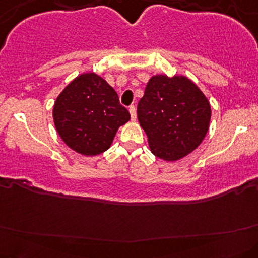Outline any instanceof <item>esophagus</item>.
I'll return each instance as SVG.
<instances>
[{"label":"esophagus","instance_id":"34e87169","mask_svg":"<svg viewBox=\"0 0 258 258\" xmlns=\"http://www.w3.org/2000/svg\"><path fill=\"white\" fill-rule=\"evenodd\" d=\"M128 111H130V114H131L132 120H136V117H137V111H136V106L135 105L130 106Z\"/></svg>","mask_w":258,"mask_h":258}]
</instances>
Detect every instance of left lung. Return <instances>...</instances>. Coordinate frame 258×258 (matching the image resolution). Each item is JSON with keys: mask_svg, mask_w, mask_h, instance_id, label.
<instances>
[{"mask_svg": "<svg viewBox=\"0 0 258 258\" xmlns=\"http://www.w3.org/2000/svg\"><path fill=\"white\" fill-rule=\"evenodd\" d=\"M137 114L154 155L176 161L203 142L209 130L211 106L189 79L156 75L148 82Z\"/></svg>", "mask_w": 258, "mask_h": 258, "instance_id": "8db88e82", "label": "left lung"}]
</instances>
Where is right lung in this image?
Masks as SVG:
<instances>
[{
  "instance_id": "1",
  "label": "right lung",
  "mask_w": 258,
  "mask_h": 258,
  "mask_svg": "<svg viewBox=\"0 0 258 258\" xmlns=\"http://www.w3.org/2000/svg\"><path fill=\"white\" fill-rule=\"evenodd\" d=\"M130 117L114 88L94 73L82 74L70 82L53 108L59 136L84 155H98L109 149L117 128Z\"/></svg>"
}]
</instances>
